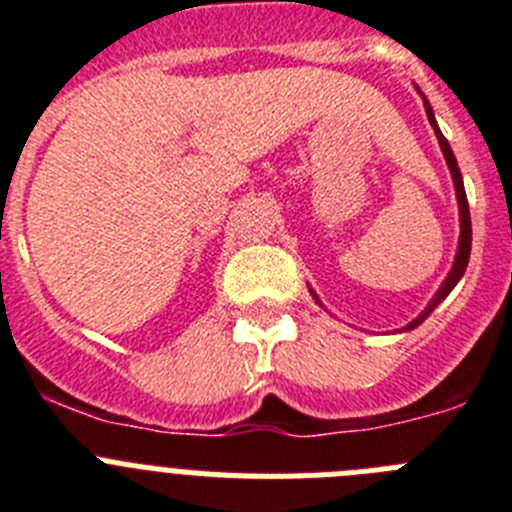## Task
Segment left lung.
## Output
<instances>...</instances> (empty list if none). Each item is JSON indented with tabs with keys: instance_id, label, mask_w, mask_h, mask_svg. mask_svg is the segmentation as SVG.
Returning <instances> with one entry per match:
<instances>
[{
	"instance_id": "left-lung-1",
	"label": "left lung",
	"mask_w": 512,
	"mask_h": 512,
	"mask_svg": "<svg viewBox=\"0 0 512 512\" xmlns=\"http://www.w3.org/2000/svg\"><path fill=\"white\" fill-rule=\"evenodd\" d=\"M425 112H428V120H431L433 130H436V138L438 143H441V151L443 156H446V164H449L451 169V176H454V187H456V200H459V215H461V235H459V251H456V261H454V269L449 271V277H446V282L441 284V289L436 292V297H433L431 302H428V307H425L423 312H420L418 318L413 320V323H408L405 328L413 330L418 328L420 323H423L428 315H431L433 310L438 307V302L443 300V297L449 295L451 289L456 287V282H459L461 277H464V271H467V264H469V251H472V217H469V202H467V192H464V182H461V171H459V164H456V158H454V151H451L449 146V140L443 138L441 130H438L436 120H433V110H431V104L425 102ZM315 297V295H312ZM318 300V297H315Z\"/></svg>"
}]
</instances>
